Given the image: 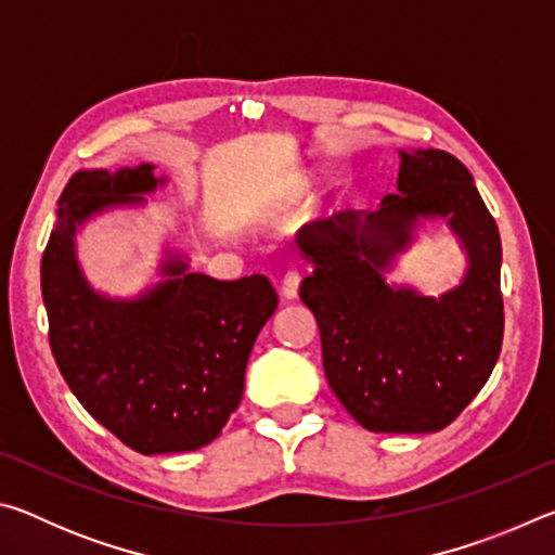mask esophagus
<instances>
[{
    "label": "esophagus",
    "mask_w": 555,
    "mask_h": 555,
    "mask_svg": "<svg viewBox=\"0 0 555 555\" xmlns=\"http://www.w3.org/2000/svg\"><path fill=\"white\" fill-rule=\"evenodd\" d=\"M298 284H300V269L298 267L286 269L284 279H281V294L286 298H294L298 294Z\"/></svg>",
    "instance_id": "esophagus-1"
}]
</instances>
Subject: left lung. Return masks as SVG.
Returning a JSON list of instances; mask_svg holds the SVG:
<instances>
[{
    "label": "left lung",
    "mask_w": 555,
    "mask_h": 555,
    "mask_svg": "<svg viewBox=\"0 0 555 555\" xmlns=\"http://www.w3.org/2000/svg\"><path fill=\"white\" fill-rule=\"evenodd\" d=\"M399 193L374 212L300 230L313 261L300 300L321 327L327 384L374 434H434L485 387L502 350V242L467 168L440 149L401 152ZM418 217H448L468 249L464 284L440 299L391 289L380 271Z\"/></svg>",
    "instance_id": "obj_1"
}]
</instances>
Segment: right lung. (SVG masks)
Listing matches in <instances>:
<instances>
[{
	"label": "right lung",
	"instance_id": "right-lung-1",
	"mask_svg": "<svg viewBox=\"0 0 555 555\" xmlns=\"http://www.w3.org/2000/svg\"><path fill=\"white\" fill-rule=\"evenodd\" d=\"M154 166L78 171L59 198L41 259L49 343L65 384L92 418L142 455L198 450L240 406L244 370L279 296L267 276L218 281L168 259L164 284L134 300L95 294L75 261L80 222L142 203Z\"/></svg>",
	"mask_w": 555,
	"mask_h": 555
}]
</instances>
